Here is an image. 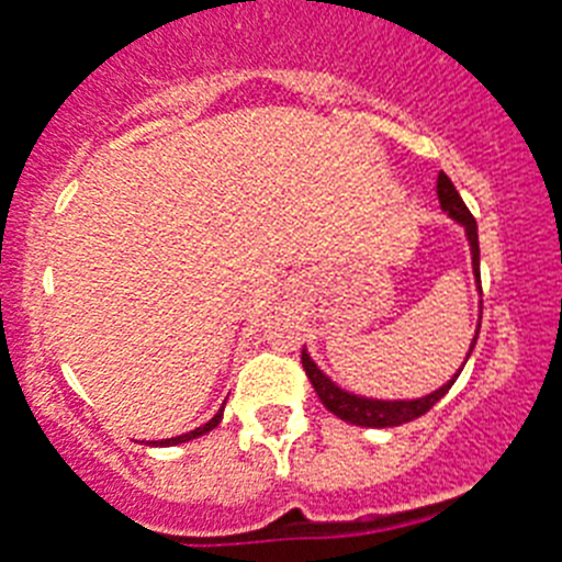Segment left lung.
<instances>
[{
  "label": "left lung",
  "instance_id": "obj_1",
  "mask_svg": "<svg viewBox=\"0 0 562 562\" xmlns=\"http://www.w3.org/2000/svg\"><path fill=\"white\" fill-rule=\"evenodd\" d=\"M438 199H440V207L447 210L454 222H460L465 227V235H469V244H471V257H474L471 263H474L476 282H480V238H476V222L474 216H471V210L465 207L463 199H460L458 188L452 186V180H449L443 171L438 175ZM480 293H482V285H480ZM476 335H480V329H476ZM476 335H474V344H476ZM474 344H471V349H474ZM302 369H305L311 385L316 387L322 405L327 407L329 413H335L338 418H344V422L358 424V427H400V424L416 422V418H422L424 413L432 411V407L447 396V391L454 385V380H458V374H454L447 385L438 387V391L429 393V396H422V400L382 402V400H363V396L340 391L335 382H329L327 376L318 371V366L313 363L311 355H307L305 349H302Z\"/></svg>",
  "mask_w": 562,
  "mask_h": 562
}]
</instances>
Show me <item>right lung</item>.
Returning a JSON list of instances; mask_svg holds the SVG:
<instances>
[{
  "mask_svg": "<svg viewBox=\"0 0 562 562\" xmlns=\"http://www.w3.org/2000/svg\"><path fill=\"white\" fill-rule=\"evenodd\" d=\"M222 416H224V411H218L216 416L210 418L207 424H202V427H196V429H193V432L177 435V438H169V440H157V443H160V447H175V443H186V440H191V438H199V435L210 432V429H216V427H218V422H222Z\"/></svg>",
  "mask_w": 562,
  "mask_h": 562,
  "instance_id": "obj_1",
  "label": "right lung"
}]
</instances>
